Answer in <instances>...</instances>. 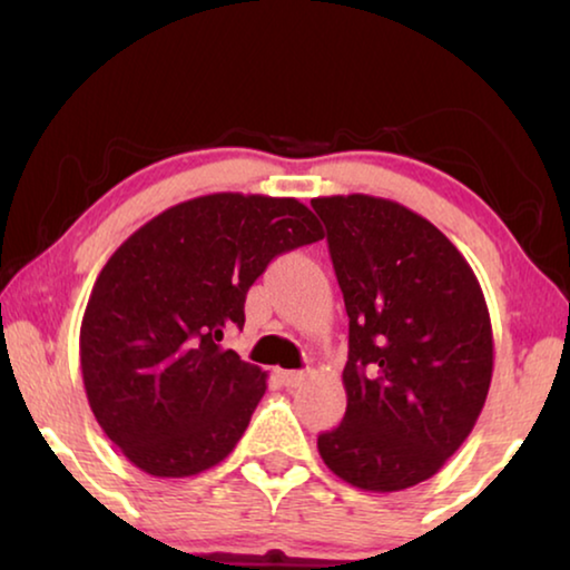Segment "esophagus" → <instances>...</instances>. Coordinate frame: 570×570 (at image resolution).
<instances>
[{
  "label": "esophagus",
  "instance_id": "esophagus-1",
  "mask_svg": "<svg viewBox=\"0 0 570 570\" xmlns=\"http://www.w3.org/2000/svg\"><path fill=\"white\" fill-rule=\"evenodd\" d=\"M279 380H283L285 387H301L308 380V372H279Z\"/></svg>",
  "mask_w": 570,
  "mask_h": 570
}]
</instances>
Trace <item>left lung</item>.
Instances as JSON below:
<instances>
[{
    "instance_id": "obj_1",
    "label": "left lung",
    "mask_w": 570,
    "mask_h": 570,
    "mask_svg": "<svg viewBox=\"0 0 570 570\" xmlns=\"http://www.w3.org/2000/svg\"><path fill=\"white\" fill-rule=\"evenodd\" d=\"M348 315L346 415L318 453L346 484L400 492L474 431L494 370L492 321L461 252L428 218L364 194L313 198Z\"/></svg>"
}]
</instances>
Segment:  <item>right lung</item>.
<instances>
[{"mask_svg": "<svg viewBox=\"0 0 570 570\" xmlns=\"http://www.w3.org/2000/svg\"><path fill=\"white\" fill-rule=\"evenodd\" d=\"M318 239L301 200L212 194L155 216L109 257L81 321V374L96 423L137 469L183 479L234 451L267 372L218 341L244 326L269 262Z\"/></svg>", "mask_w": 570, "mask_h": 570, "instance_id": "add662e5", "label": "right lung"}]
</instances>
